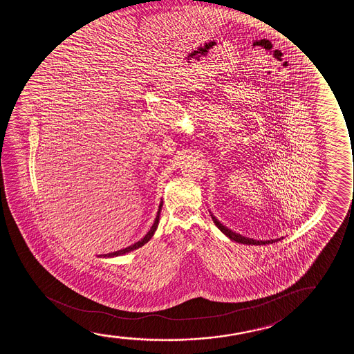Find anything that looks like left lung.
Wrapping results in <instances>:
<instances>
[{
	"label": "left lung",
	"instance_id": "1",
	"mask_svg": "<svg viewBox=\"0 0 354 354\" xmlns=\"http://www.w3.org/2000/svg\"><path fill=\"white\" fill-rule=\"evenodd\" d=\"M209 213H210V212H209ZM210 216L213 218L215 226H216L226 237L233 241V242L242 243V244H247V245H265V244H272V243H276L283 239V237H281L276 238V239H270V241H257V239H252V238L244 237L242 234L233 232L232 230H230V228L226 227V226H223V223H220L218 218L214 216L213 214L210 213Z\"/></svg>",
	"mask_w": 354,
	"mask_h": 354
}]
</instances>
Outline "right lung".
<instances>
[{
  "mask_svg": "<svg viewBox=\"0 0 354 354\" xmlns=\"http://www.w3.org/2000/svg\"><path fill=\"white\" fill-rule=\"evenodd\" d=\"M162 207H163V202H160V207H158V212H157V215H156L155 223H153V225L151 226L150 231L146 233L145 237L142 238L141 241L134 243V244H131V245L124 248V249H121V250H117V252H109V254H104V255H99V257H106V259H111V257H121V255H124V254H128V252L136 250V249H138V248L145 245L146 243L149 242L151 238L153 237L156 230H157V227H158V223H160V210H162Z\"/></svg>",
  "mask_w": 354,
  "mask_h": 354,
  "instance_id": "1",
  "label": "right lung"
}]
</instances>
